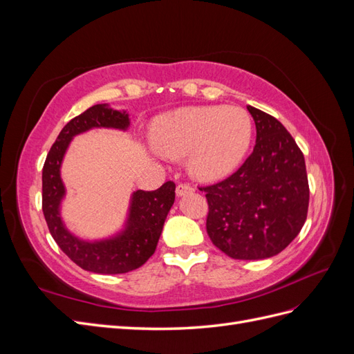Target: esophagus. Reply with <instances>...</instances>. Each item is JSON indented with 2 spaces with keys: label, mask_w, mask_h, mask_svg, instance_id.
Returning <instances> with one entry per match:
<instances>
[{
  "label": "esophagus",
  "mask_w": 354,
  "mask_h": 354,
  "mask_svg": "<svg viewBox=\"0 0 354 354\" xmlns=\"http://www.w3.org/2000/svg\"><path fill=\"white\" fill-rule=\"evenodd\" d=\"M195 189L192 187L190 185L187 183H180L177 187H176V195L180 198V196H185L187 194H194Z\"/></svg>",
  "instance_id": "34e87169"
}]
</instances>
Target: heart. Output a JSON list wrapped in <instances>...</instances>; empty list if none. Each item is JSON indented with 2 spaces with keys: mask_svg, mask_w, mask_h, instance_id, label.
Masks as SVG:
<instances>
[{
  "mask_svg": "<svg viewBox=\"0 0 354 354\" xmlns=\"http://www.w3.org/2000/svg\"><path fill=\"white\" fill-rule=\"evenodd\" d=\"M252 138L251 116L239 108L189 106L156 118L152 140L171 159L189 156L190 174L217 181L236 168Z\"/></svg>",
  "mask_w": 354,
  "mask_h": 354,
  "instance_id": "b5f03b06",
  "label": "heart"
}]
</instances>
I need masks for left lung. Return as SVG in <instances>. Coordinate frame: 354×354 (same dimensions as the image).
Instances as JSON below:
<instances>
[{"label": "left lung", "instance_id": "obj_1", "mask_svg": "<svg viewBox=\"0 0 354 354\" xmlns=\"http://www.w3.org/2000/svg\"><path fill=\"white\" fill-rule=\"evenodd\" d=\"M257 128L252 153L238 171L199 187L208 201L207 232L234 260H263L283 251L304 226L308 180L304 155L286 128L248 106Z\"/></svg>", "mask_w": 354, "mask_h": 354}]
</instances>
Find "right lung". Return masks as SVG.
<instances>
[{
  "label": "right lung",
  "mask_w": 354,
  "mask_h": 354,
  "mask_svg": "<svg viewBox=\"0 0 354 354\" xmlns=\"http://www.w3.org/2000/svg\"><path fill=\"white\" fill-rule=\"evenodd\" d=\"M128 127L130 118L125 111H115L108 104H94L63 127L42 168V212L51 236L75 264L93 273L120 274L143 266L156 250L165 218L176 199L173 181H167L152 192H134L125 227L108 239L84 241L66 229L60 216V203L66 194L60 167L71 140L91 128L125 131Z\"/></svg>",
  "instance_id": "right-lung-1"
}]
</instances>
